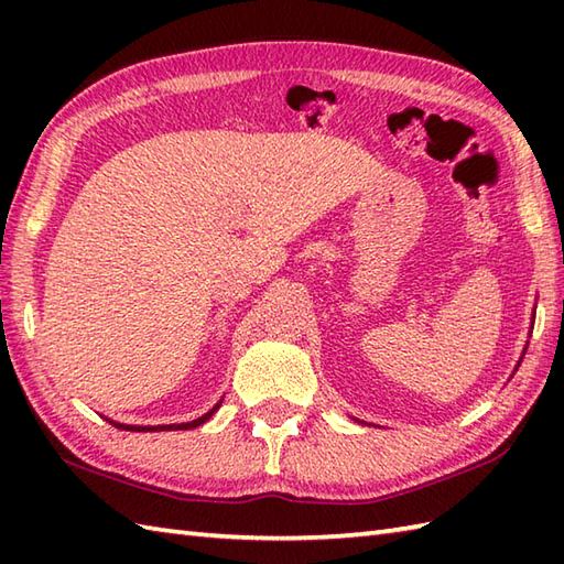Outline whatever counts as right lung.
Segmentation results:
<instances>
[{"mask_svg": "<svg viewBox=\"0 0 564 564\" xmlns=\"http://www.w3.org/2000/svg\"><path fill=\"white\" fill-rule=\"evenodd\" d=\"M220 402H223V400H220ZM220 402L215 404L208 414H203V416L194 419V422H186V424H164V426H130V424H118V422H111V424H113L116 429H123V431H184V429H196V426H200L203 422H206V419L213 416V412L218 410Z\"/></svg>", "mask_w": 564, "mask_h": 564, "instance_id": "obj_1", "label": "right lung"}]
</instances>
